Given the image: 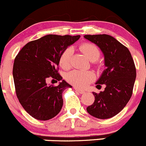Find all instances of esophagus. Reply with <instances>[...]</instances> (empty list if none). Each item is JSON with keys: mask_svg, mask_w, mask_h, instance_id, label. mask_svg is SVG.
Wrapping results in <instances>:
<instances>
[{"mask_svg": "<svg viewBox=\"0 0 146 146\" xmlns=\"http://www.w3.org/2000/svg\"><path fill=\"white\" fill-rule=\"evenodd\" d=\"M74 89H75V90L76 91V92H79V93H80V94H83V93H85V92L84 90H82L79 89V88H75Z\"/></svg>", "mask_w": 146, "mask_h": 146, "instance_id": "esophagus-1", "label": "esophagus"}]
</instances>
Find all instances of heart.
<instances>
[{"label": "heart", "instance_id": "b5f03b06", "mask_svg": "<svg viewBox=\"0 0 146 146\" xmlns=\"http://www.w3.org/2000/svg\"><path fill=\"white\" fill-rule=\"evenodd\" d=\"M80 49L91 61H95L99 58L100 52L98 47L91 44H82ZM73 48L69 46L61 53L59 57V64L64 68H68L70 66ZM67 81L78 88H85L95 79V74L92 71L74 70L67 73L66 76Z\"/></svg>", "mask_w": 146, "mask_h": 146}]
</instances>
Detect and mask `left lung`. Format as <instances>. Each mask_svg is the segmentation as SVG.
Wrapping results in <instances>:
<instances>
[{"instance_id": "left-lung-1", "label": "left lung", "mask_w": 146, "mask_h": 146, "mask_svg": "<svg viewBox=\"0 0 146 146\" xmlns=\"http://www.w3.org/2000/svg\"><path fill=\"white\" fill-rule=\"evenodd\" d=\"M84 38L96 44L104 57V66L97 88L105 85L104 91L92 92L95 102L87 107L92 117L106 119L114 117L125 107L133 92L136 78L134 62L129 50L108 35H85Z\"/></svg>"}]
</instances>
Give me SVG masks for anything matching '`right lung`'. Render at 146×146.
Here are the masks:
<instances>
[{
	"mask_svg": "<svg viewBox=\"0 0 146 146\" xmlns=\"http://www.w3.org/2000/svg\"><path fill=\"white\" fill-rule=\"evenodd\" d=\"M80 37L45 35L28 42L15 58L13 76L16 95L25 110L35 119L48 120L61 111L63 92L72 86L58 73L59 57ZM50 78L62 82L57 86L48 85L46 81Z\"/></svg>",
	"mask_w": 146,
	"mask_h": 146,
	"instance_id": "add662e5",
	"label": "right lung"
}]
</instances>
